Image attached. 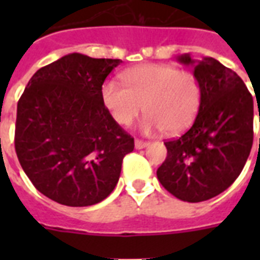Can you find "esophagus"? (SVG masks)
I'll list each match as a JSON object with an SVG mask.
<instances>
[{"label":"esophagus","instance_id":"34e87169","mask_svg":"<svg viewBox=\"0 0 260 260\" xmlns=\"http://www.w3.org/2000/svg\"><path fill=\"white\" fill-rule=\"evenodd\" d=\"M150 146V142H144V140H140V139H136L135 140V147L138 150H142V148H146V147Z\"/></svg>","mask_w":260,"mask_h":260}]
</instances>
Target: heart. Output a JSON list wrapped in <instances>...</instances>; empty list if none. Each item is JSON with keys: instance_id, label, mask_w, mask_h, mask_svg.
<instances>
[{"instance_id": "1", "label": "heart", "mask_w": 260, "mask_h": 260, "mask_svg": "<svg viewBox=\"0 0 260 260\" xmlns=\"http://www.w3.org/2000/svg\"><path fill=\"white\" fill-rule=\"evenodd\" d=\"M121 78L124 86L116 81H108L102 86V102L120 125H132L146 110L142 124L146 134L163 131L175 136L197 117L202 87L191 71L148 63L124 71Z\"/></svg>"}]
</instances>
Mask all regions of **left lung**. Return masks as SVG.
<instances>
[{"mask_svg": "<svg viewBox=\"0 0 260 260\" xmlns=\"http://www.w3.org/2000/svg\"><path fill=\"white\" fill-rule=\"evenodd\" d=\"M178 60L194 66L201 106L185 134L165 142L167 158L156 175L174 197L201 202L222 193L242 173L254 142V100L243 79L216 59L183 54Z\"/></svg>", "mask_w": 260, "mask_h": 260, "instance_id": "1", "label": "left lung"}]
</instances>
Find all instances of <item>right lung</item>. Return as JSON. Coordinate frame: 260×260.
<instances>
[{
  "label": "right lung",
  "mask_w": 260,
  "mask_h": 260,
  "mask_svg": "<svg viewBox=\"0 0 260 260\" xmlns=\"http://www.w3.org/2000/svg\"><path fill=\"white\" fill-rule=\"evenodd\" d=\"M120 63L69 54L36 71L18 100V162L52 201L94 205L117 185L135 142L104 105L102 85Z\"/></svg>",
  "instance_id": "add662e5"
}]
</instances>
